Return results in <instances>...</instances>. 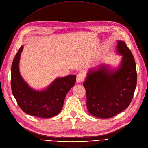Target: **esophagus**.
<instances>
[{
	"label": "esophagus",
	"mask_w": 148,
	"mask_h": 148,
	"mask_svg": "<svg viewBox=\"0 0 148 148\" xmlns=\"http://www.w3.org/2000/svg\"><path fill=\"white\" fill-rule=\"evenodd\" d=\"M84 79V76L82 73H79L76 76V81L80 83Z\"/></svg>",
	"instance_id": "34e87169"
}]
</instances>
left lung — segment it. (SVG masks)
<instances>
[{"label": "left lung", "mask_w": 148, "mask_h": 148, "mask_svg": "<svg viewBox=\"0 0 148 148\" xmlns=\"http://www.w3.org/2000/svg\"><path fill=\"white\" fill-rule=\"evenodd\" d=\"M116 53L122 57L112 68L101 63L90 68L83 83L87 93V107L96 117H113L130 104L137 84V71L133 55L125 42L117 41Z\"/></svg>", "instance_id": "left-lung-1"}]
</instances>
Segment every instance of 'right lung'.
I'll list each match as a JSON object with an SVG mask.
<instances>
[{"mask_svg":"<svg viewBox=\"0 0 148 148\" xmlns=\"http://www.w3.org/2000/svg\"><path fill=\"white\" fill-rule=\"evenodd\" d=\"M22 46L12 61L11 85L14 97L25 113L40 118H50L58 114L62 110L66 96L75 85L76 76L57 78L45 88L36 90L31 87L20 72Z\"/></svg>","mask_w":148,"mask_h":148,"instance_id":"obj_1","label":"right lung"}]
</instances>
